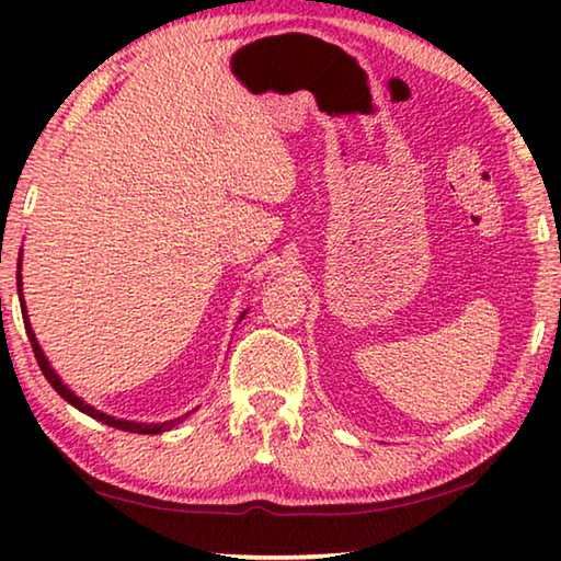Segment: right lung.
I'll return each instance as SVG.
<instances>
[{"instance_id":"1","label":"right lung","mask_w":561,"mask_h":561,"mask_svg":"<svg viewBox=\"0 0 561 561\" xmlns=\"http://www.w3.org/2000/svg\"><path fill=\"white\" fill-rule=\"evenodd\" d=\"M16 284H19V301H22V317H24V329H26V336H30V341H32V348H34V356H36V364H39V368H42V374L46 376V381H49L51 386H54V391L59 393L64 401H69L73 408H79L81 413H87V415H91V417H96V421H101V423H106V425H113V428H118V431H128V433H140V435H156V433H165V431H170V428H175L178 423H183L185 417L193 413H185V415H180V417H175V421H165V423H136V421H123V417H113V415H106V413H101V411H96V408L93 405H89V403H83L79 396H76L69 386H66L59 376H56V371L51 368V364H49V358L44 356V351H42V346H39V341H36V336H34V331H32V324H30V317H26V307H24V297H22V254H19V277H16ZM242 317H244V311H242ZM242 317H240V321H242Z\"/></svg>"}]
</instances>
